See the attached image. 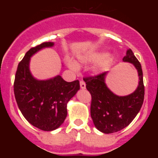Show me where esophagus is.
Segmentation results:
<instances>
[{"label": "esophagus", "mask_w": 158, "mask_h": 158, "mask_svg": "<svg viewBox=\"0 0 158 158\" xmlns=\"http://www.w3.org/2000/svg\"><path fill=\"white\" fill-rule=\"evenodd\" d=\"M80 86H81V89H85V88H86L85 82L84 81H80Z\"/></svg>", "instance_id": "obj_1"}]
</instances>
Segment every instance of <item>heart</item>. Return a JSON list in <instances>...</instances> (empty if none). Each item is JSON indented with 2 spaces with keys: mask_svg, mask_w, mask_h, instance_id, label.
<instances>
[{
  "mask_svg": "<svg viewBox=\"0 0 158 158\" xmlns=\"http://www.w3.org/2000/svg\"><path fill=\"white\" fill-rule=\"evenodd\" d=\"M79 61L82 63H89V62H99L98 65L96 67V71L97 72H102L104 71L109 67L110 64L111 63V58L107 56L105 53H89L85 54L84 56H81L79 58ZM68 65L73 69H76V64L71 60L68 61Z\"/></svg>",
  "mask_w": 158,
  "mask_h": 158,
  "instance_id": "obj_1",
  "label": "heart"
}]
</instances>
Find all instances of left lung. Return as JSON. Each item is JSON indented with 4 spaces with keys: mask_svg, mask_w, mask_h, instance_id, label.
Instances as JSON below:
<instances>
[{
    "mask_svg": "<svg viewBox=\"0 0 158 158\" xmlns=\"http://www.w3.org/2000/svg\"><path fill=\"white\" fill-rule=\"evenodd\" d=\"M123 61L133 64L139 73L138 88L128 96H117L107 87V72L83 78L92 96L90 111L93 123L104 134L117 132L127 127L138 115L144 100L145 87L140 62L131 49L127 50Z\"/></svg>",
    "mask_w": 158,
    "mask_h": 158,
    "instance_id": "8db88e82",
    "label": "left lung"
}]
</instances>
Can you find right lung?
<instances>
[{"label": "right lung", "instance_id": "right-lung-1", "mask_svg": "<svg viewBox=\"0 0 158 158\" xmlns=\"http://www.w3.org/2000/svg\"><path fill=\"white\" fill-rule=\"evenodd\" d=\"M54 43L32 47L19 62L14 81V94L19 110L31 125L45 131L59 127L67 115V103L80 89L79 81L67 82L59 75L49 80L33 77L29 69L31 57Z\"/></svg>", "mask_w": 158, "mask_h": 158}]
</instances>
